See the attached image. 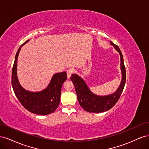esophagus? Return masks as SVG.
<instances>
[{
  "label": "esophagus",
  "instance_id": "esophagus-1",
  "mask_svg": "<svg viewBox=\"0 0 149 149\" xmlns=\"http://www.w3.org/2000/svg\"><path fill=\"white\" fill-rule=\"evenodd\" d=\"M73 73H74V69H73V68H71V69H69V70H67L66 73H67V78H68V79H69L70 78L71 74H73Z\"/></svg>",
  "mask_w": 149,
  "mask_h": 149
}]
</instances>
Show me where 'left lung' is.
Here are the masks:
<instances>
[{"label": "left lung", "instance_id": "obj_1", "mask_svg": "<svg viewBox=\"0 0 149 149\" xmlns=\"http://www.w3.org/2000/svg\"><path fill=\"white\" fill-rule=\"evenodd\" d=\"M110 42L111 45L114 47L117 52H118L120 58L122 79L119 88L114 93L106 96L97 95L91 91L87 84L79 75L73 74L70 77L71 81L73 82L75 87V91L77 94L79 105L83 107L84 111L87 112L100 113V112L109 110L118 101L123 91L126 79V72L124 64L123 56L119 47L112 42Z\"/></svg>", "mask_w": 149, "mask_h": 149}]
</instances>
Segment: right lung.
I'll return each mask as SVG.
<instances>
[{"label":"right lung","instance_id":"1","mask_svg":"<svg viewBox=\"0 0 149 149\" xmlns=\"http://www.w3.org/2000/svg\"><path fill=\"white\" fill-rule=\"evenodd\" d=\"M16 53L12 68V85L16 97L26 110L38 115H48L55 111L60 102L61 87L67 79L65 71L54 74L47 87L41 91L31 92L25 89L20 85L17 77V60L21 47Z\"/></svg>","mask_w":149,"mask_h":149}]
</instances>
